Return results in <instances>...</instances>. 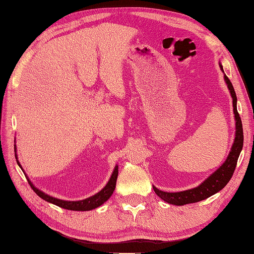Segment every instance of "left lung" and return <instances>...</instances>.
<instances>
[{
	"label": "left lung",
	"instance_id": "obj_1",
	"mask_svg": "<svg viewBox=\"0 0 254 254\" xmlns=\"http://www.w3.org/2000/svg\"><path fill=\"white\" fill-rule=\"evenodd\" d=\"M219 66H220V69H222V72L224 73L225 83L229 89L231 98H233L234 115H235V121H236V132H235L234 143L231 145L230 152L227 156V158H226V160L223 163V165L218 167V168L215 170L212 175L207 177L206 179H205L201 185H198L197 187L190 189V190L180 191V192H165L153 186L155 193L157 194L161 199H164L165 202L169 204L177 205V206H182V205H186V204L203 201V199L214 195L215 193H217L222 190V189H224L234 175L237 161H238L239 155L242 150V146H244V130H242L241 119L239 117L238 110H237V96L235 93L234 86L230 83L229 78L226 76V74L223 69V65L220 63H219Z\"/></svg>",
	"mask_w": 254,
	"mask_h": 254
}]
</instances>
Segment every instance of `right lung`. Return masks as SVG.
I'll use <instances>...</instances> for the list:
<instances>
[{
  "mask_svg": "<svg viewBox=\"0 0 254 254\" xmlns=\"http://www.w3.org/2000/svg\"><path fill=\"white\" fill-rule=\"evenodd\" d=\"M15 157H16V161H17L18 166L20 167V169L23 170V167L19 164L18 158H17V154H16V145H15ZM24 171V170H23ZM118 165L115 167V169H113L112 175L110 177L109 181L107 182V185L104 187V189H101V190L94 194V195H91L87 198L85 199H80V201H65V199H60V198H57V197H53L49 194L45 193L44 191L39 190V189L36 188L34 183L30 181V179L27 175L24 174L27 178V180H28V183L30 185L31 189L36 192V194L38 196H40L42 199H45V201L52 203L57 205L59 207H62L64 209H69V210H79V212H85V210H91V209H95L97 207H99L100 205L104 204L106 201L110 198V196L112 195L113 191H115L116 189V183H117V179H118Z\"/></svg>",
  "mask_w": 254,
  "mask_h": 254,
  "instance_id": "obj_1",
  "label": "right lung"
}]
</instances>
